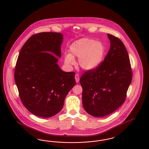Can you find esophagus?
Masks as SVG:
<instances>
[{
  "mask_svg": "<svg viewBox=\"0 0 149 149\" xmlns=\"http://www.w3.org/2000/svg\"><path fill=\"white\" fill-rule=\"evenodd\" d=\"M75 80H76V82L78 83L79 81V79H80V77H79V74H75Z\"/></svg>",
  "mask_w": 149,
  "mask_h": 149,
  "instance_id": "esophagus-1",
  "label": "esophagus"
}]
</instances>
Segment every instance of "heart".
I'll return each mask as SVG.
<instances>
[{"label": "heart", "instance_id": "obj_1", "mask_svg": "<svg viewBox=\"0 0 149 149\" xmlns=\"http://www.w3.org/2000/svg\"><path fill=\"white\" fill-rule=\"evenodd\" d=\"M71 53L65 54L66 65L72 66L75 64L74 57L78 58V64L86 70H93L97 68L102 62L106 48L102 42L90 38H82L70 45Z\"/></svg>", "mask_w": 149, "mask_h": 149}]
</instances>
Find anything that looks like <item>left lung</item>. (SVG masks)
<instances>
[{"instance_id":"left-lung-1","label":"left lung","mask_w":149,"mask_h":149,"mask_svg":"<svg viewBox=\"0 0 149 149\" xmlns=\"http://www.w3.org/2000/svg\"><path fill=\"white\" fill-rule=\"evenodd\" d=\"M110 48L97 68L85 72L80 79L85 110L103 117L113 113L124 102L132 80L129 56L123 42L108 34Z\"/></svg>"}]
</instances>
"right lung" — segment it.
I'll return each mask as SVG.
<instances>
[{"label": "right lung", "mask_w": 149, "mask_h": 149, "mask_svg": "<svg viewBox=\"0 0 149 149\" xmlns=\"http://www.w3.org/2000/svg\"><path fill=\"white\" fill-rule=\"evenodd\" d=\"M63 39L59 33L36 34L19 54L14 79L19 96L26 109L39 117L50 118L58 113L76 83L75 72H63L53 55L61 57Z\"/></svg>", "instance_id": "right-lung-1"}]
</instances>
